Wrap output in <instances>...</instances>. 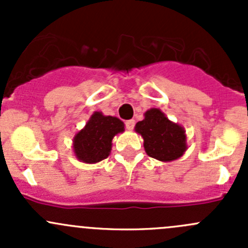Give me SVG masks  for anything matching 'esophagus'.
Returning a JSON list of instances; mask_svg holds the SVG:
<instances>
[{
	"label": "esophagus",
	"mask_w": 248,
	"mask_h": 248,
	"mask_svg": "<svg viewBox=\"0 0 248 248\" xmlns=\"http://www.w3.org/2000/svg\"><path fill=\"white\" fill-rule=\"evenodd\" d=\"M124 126H126L127 129L132 131V129L134 128V126H136V121H134V120H127V121L124 122Z\"/></svg>",
	"instance_id": "esophagus-1"
}]
</instances>
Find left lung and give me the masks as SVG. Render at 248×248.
<instances>
[{
    "mask_svg": "<svg viewBox=\"0 0 248 248\" xmlns=\"http://www.w3.org/2000/svg\"><path fill=\"white\" fill-rule=\"evenodd\" d=\"M136 131L144 138L146 154L158 161H174L187 149L184 128L169 121L159 109L147 110L145 119L136 124Z\"/></svg>",
    "mask_w": 248,
    "mask_h": 248,
    "instance_id": "left-lung-1",
    "label": "left lung"
}]
</instances>
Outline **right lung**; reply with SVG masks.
Returning a JSON list of instances; mask_svg holds the SVG:
<instances>
[{"instance_id": "obj_1", "label": "right lung", "mask_w": 248, "mask_h": 248, "mask_svg": "<svg viewBox=\"0 0 248 248\" xmlns=\"http://www.w3.org/2000/svg\"><path fill=\"white\" fill-rule=\"evenodd\" d=\"M124 131L121 120L96 111L84 129L74 137V152L85 163H97L109 156L115 134Z\"/></svg>"}]
</instances>
